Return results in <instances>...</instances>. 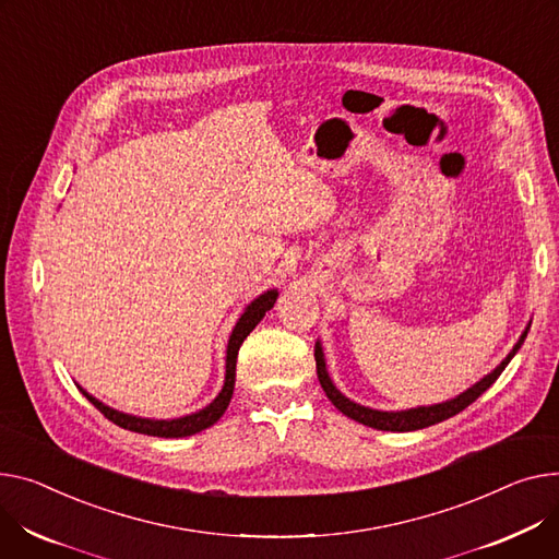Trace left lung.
Returning <instances> with one entry per match:
<instances>
[{"label": "left lung", "instance_id": "8db88e82", "mask_svg": "<svg viewBox=\"0 0 559 559\" xmlns=\"http://www.w3.org/2000/svg\"><path fill=\"white\" fill-rule=\"evenodd\" d=\"M528 334V328L524 330L522 340L516 342V346L512 348V353L492 370L490 376L483 378L480 382H476L472 389H467L465 393H461L459 397L450 400V402H442V404H433V406H418V408H408V412H376V408H368V406H359L355 402H350L348 397H344L337 389H334V384L330 382L328 378V370H325V361H323V353H321V346L317 342L314 346V359H317V376H319V382H321V389L325 391L328 400L340 408V412L366 427H373V429H382V431H416V429H425V427H431L436 423H442L448 420L456 414H461L463 408H467L478 395L486 393L495 382L497 378L503 373V368L510 364V359L514 357V353L522 348L524 340Z\"/></svg>", "mask_w": 559, "mask_h": 559}]
</instances>
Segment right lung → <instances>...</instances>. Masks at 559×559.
Here are the masks:
<instances>
[{"instance_id": "1", "label": "right lung", "mask_w": 559, "mask_h": 559, "mask_svg": "<svg viewBox=\"0 0 559 559\" xmlns=\"http://www.w3.org/2000/svg\"><path fill=\"white\" fill-rule=\"evenodd\" d=\"M276 296L278 292L276 289H270L265 294H260L255 301H251V306L245 310V314L240 317V321L236 323L234 332H231V340H229V346H227V376H225V386H222L219 395L206 406L202 408V412L193 414V416H183V418H177V420H145V418H136V416H128V414H121V412H115V408L105 406L103 402H98L96 397H92L90 393H85L83 389V395L98 408V412L111 420L115 425L123 427V429H130V431H136V433H147V436H159V438H183V436H193L211 425H215L222 414L227 412V406L231 402V395H234V384H236V361H238V350L242 346V342L247 340V334L258 325V321L265 317L267 310L274 308L276 304Z\"/></svg>"}]
</instances>
